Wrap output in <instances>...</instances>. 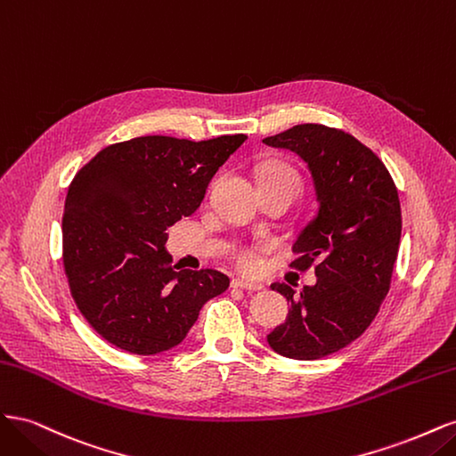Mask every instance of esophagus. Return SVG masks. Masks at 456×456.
Wrapping results in <instances>:
<instances>
[{"mask_svg":"<svg viewBox=\"0 0 456 456\" xmlns=\"http://www.w3.org/2000/svg\"><path fill=\"white\" fill-rule=\"evenodd\" d=\"M233 289H243V291H260L262 285L260 283H251V281H243V280H232Z\"/></svg>","mask_w":456,"mask_h":456,"instance_id":"34e87169","label":"esophagus"}]
</instances>
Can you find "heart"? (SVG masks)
<instances>
[{
    "label": "heart",
    "instance_id": "b5f03b06",
    "mask_svg": "<svg viewBox=\"0 0 456 456\" xmlns=\"http://www.w3.org/2000/svg\"><path fill=\"white\" fill-rule=\"evenodd\" d=\"M258 183H283V184H295L300 188V176L295 169L287 167V165H270L260 173ZM240 268L253 270L256 266V251L255 249H241L236 256Z\"/></svg>",
    "mask_w": 456,
    "mask_h": 456
}]
</instances>
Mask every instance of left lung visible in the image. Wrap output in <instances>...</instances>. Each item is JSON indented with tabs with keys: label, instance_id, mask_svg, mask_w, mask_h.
Returning a JSON list of instances; mask_svg holds the SVG:
<instances>
[{
	"label": "left lung",
	"instance_id": "8db88e82",
	"mask_svg": "<svg viewBox=\"0 0 456 456\" xmlns=\"http://www.w3.org/2000/svg\"><path fill=\"white\" fill-rule=\"evenodd\" d=\"M262 142L308 165L317 201L291 262L297 270L315 262L317 281L300 295L272 285L291 308L268 344L291 360H320L362 337L390 291L402 238L397 188L375 151L340 129L305 123Z\"/></svg>",
	"mask_w": 456,
	"mask_h": 456
}]
</instances>
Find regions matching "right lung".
<instances>
[{
  "instance_id": "1",
  "label": "right lung",
  "mask_w": 456,
  "mask_h": 456,
  "mask_svg": "<svg viewBox=\"0 0 456 456\" xmlns=\"http://www.w3.org/2000/svg\"><path fill=\"white\" fill-rule=\"evenodd\" d=\"M245 141L136 136L106 146L74 176L62 216L64 272L79 312L104 340L139 355L171 350L205 302L226 291L223 272L173 265L165 230L198 209Z\"/></svg>"
}]
</instances>
